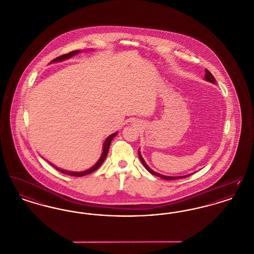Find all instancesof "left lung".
<instances>
[{
    "mask_svg": "<svg viewBox=\"0 0 254 254\" xmlns=\"http://www.w3.org/2000/svg\"><path fill=\"white\" fill-rule=\"evenodd\" d=\"M205 81H207V82H209V83H213V84H215V83H216L215 78L213 77V75H212L211 73L209 72L207 69H205ZM138 155H139V158H140V160H141L142 164L144 165V167H145V169H147V171H149L151 174L156 175V176L160 177V178H162V179H165V180H177V179L186 178V177H189L190 175H191V174L185 175V176H166V175H162V174H160V173H158V172H155L154 170H152V169H150V168L146 165V163H145L144 158L142 157V155H141V153H140V151H139V150H138Z\"/></svg>",
    "mask_w": 254,
    "mask_h": 254,
    "instance_id": "left-lung-1",
    "label": "left lung"
}]
</instances>
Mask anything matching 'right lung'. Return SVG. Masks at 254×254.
<instances>
[{"label":"right lung","mask_w":254,"mask_h":254,"mask_svg":"<svg viewBox=\"0 0 254 254\" xmlns=\"http://www.w3.org/2000/svg\"><path fill=\"white\" fill-rule=\"evenodd\" d=\"M78 53H80V51L79 50H74V51H71V52H69V53H67V54H64V55H62L60 57H57V58H55L54 60L51 61V63H56V62H62V61L66 60V59H69V58H71L73 57L74 55H76V54H78ZM117 135V132L113 133V134H111V135H109V137L105 140V143H104V146H103V152H102V155H101V157L100 159L97 161L96 164L92 167V168H90L89 169H86L85 171H68V170H64V169H61L59 168H57L56 166H54V165H52L55 169H57V170H59L61 171L62 173H64V174H67V175H71V176H76V177H81V176H85V175H87V174H89V173H91V172H93V171H95L98 168H100L101 167V165L104 163V161H105V159L107 158V155H108V153H109V146H110V143H111V141H112V139L115 137Z\"/></svg>","instance_id":"obj_1"}]
</instances>
